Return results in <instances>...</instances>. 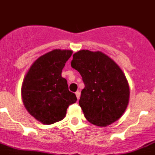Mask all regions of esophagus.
Segmentation results:
<instances>
[{"label": "esophagus", "mask_w": 155, "mask_h": 155, "mask_svg": "<svg viewBox=\"0 0 155 155\" xmlns=\"http://www.w3.org/2000/svg\"><path fill=\"white\" fill-rule=\"evenodd\" d=\"M75 94H76V97H77V98H78V100H79V98H80V97H81L80 91H77V92L75 93Z\"/></svg>", "instance_id": "34e87169"}]
</instances>
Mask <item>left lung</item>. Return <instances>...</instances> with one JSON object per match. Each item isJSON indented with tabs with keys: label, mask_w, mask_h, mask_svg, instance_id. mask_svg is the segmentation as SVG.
I'll list each match as a JSON object with an SVG mask.
<instances>
[{
	"label": "left lung",
	"mask_w": 155,
	"mask_h": 155,
	"mask_svg": "<svg viewBox=\"0 0 155 155\" xmlns=\"http://www.w3.org/2000/svg\"><path fill=\"white\" fill-rule=\"evenodd\" d=\"M71 65L81 74L84 84L79 105L85 118L98 126L118 120L129 99V84L120 68L101 51L89 50L74 53Z\"/></svg>",
	"instance_id": "left-lung-1"
}]
</instances>
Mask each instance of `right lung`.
I'll return each instance as SVG.
<instances>
[{
	"instance_id": "add662e5",
	"label": "right lung",
	"mask_w": 155,
	"mask_h": 155,
	"mask_svg": "<svg viewBox=\"0 0 155 155\" xmlns=\"http://www.w3.org/2000/svg\"><path fill=\"white\" fill-rule=\"evenodd\" d=\"M71 50L54 49L39 57L28 71L22 84L25 107L35 119L50 125L61 121L67 109L77 101L61 77Z\"/></svg>"
}]
</instances>
